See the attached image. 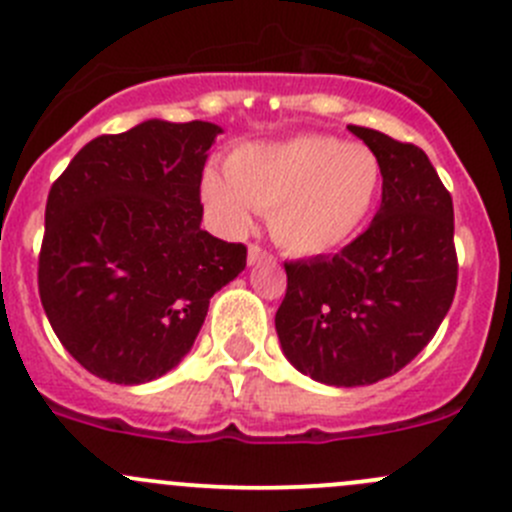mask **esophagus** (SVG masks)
Listing matches in <instances>:
<instances>
[{"mask_svg": "<svg viewBox=\"0 0 512 512\" xmlns=\"http://www.w3.org/2000/svg\"><path fill=\"white\" fill-rule=\"evenodd\" d=\"M272 260V255L267 250H262L260 245H250V250H247V262L250 265H257V262H267Z\"/></svg>", "mask_w": 512, "mask_h": 512, "instance_id": "obj_1", "label": "esophagus"}]
</instances>
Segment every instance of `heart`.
Returning <instances> with one entry per match:
<instances>
[{"instance_id": "b5f03b06", "label": "heart", "mask_w": 512, "mask_h": 512, "mask_svg": "<svg viewBox=\"0 0 512 512\" xmlns=\"http://www.w3.org/2000/svg\"><path fill=\"white\" fill-rule=\"evenodd\" d=\"M227 177H202V202L230 235L250 230L252 210L270 215L282 250L312 257L340 250L375 212L382 160L365 142L300 135L280 145L232 152Z\"/></svg>"}]
</instances>
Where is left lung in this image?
I'll return each mask as SVG.
<instances>
[{"instance_id": "1", "label": "left lung", "mask_w": 512, "mask_h": 512, "mask_svg": "<svg viewBox=\"0 0 512 512\" xmlns=\"http://www.w3.org/2000/svg\"><path fill=\"white\" fill-rule=\"evenodd\" d=\"M347 130L380 155L375 220L337 255L285 262L275 330L312 380L357 388L403 370L438 332L458 285L453 197L420 147Z\"/></svg>"}]
</instances>
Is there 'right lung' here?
Masks as SVG:
<instances>
[{"instance_id":"1","label":"right lung","mask_w":512,"mask_h":512,"mask_svg":"<svg viewBox=\"0 0 512 512\" xmlns=\"http://www.w3.org/2000/svg\"><path fill=\"white\" fill-rule=\"evenodd\" d=\"M220 132L147 119L87 142L49 190L39 297L92 375L142 385L170 372L210 297L245 270V245L200 227L202 170Z\"/></svg>"}]
</instances>
